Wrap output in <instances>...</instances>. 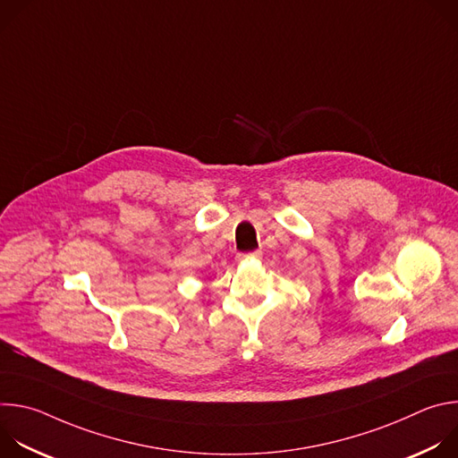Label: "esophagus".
Instances as JSON below:
<instances>
[{"instance_id":"esophagus-1","label":"esophagus","mask_w":458,"mask_h":458,"mask_svg":"<svg viewBox=\"0 0 458 458\" xmlns=\"http://www.w3.org/2000/svg\"><path fill=\"white\" fill-rule=\"evenodd\" d=\"M260 255H263V251H260V250L248 251V253H239V255H237V260H239V263H244V260H255V259H260Z\"/></svg>"}]
</instances>
